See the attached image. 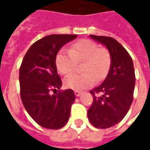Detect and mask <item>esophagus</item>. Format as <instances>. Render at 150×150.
Segmentation results:
<instances>
[{"instance_id":"1","label":"esophagus","mask_w":150,"mask_h":150,"mask_svg":"<svg viewBox=\"0 0 150 150\" xmlns=\"http://www.w3.org/2000/svg\"><path fill=\"white\" fill-rule=\"evenodd\" d=\"M75 96H80V95H81V92H80V91H75Z\"/></svg>"}]
</instances>
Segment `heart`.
<instances>
[{
  "label": "heart",
  "mask_w": 150,
  "mask_h": 150,
  "mask_svg": "<svg viewBox=\"0 0 150 150\" xmlns=\"http://www.w3.org/2000/svg\"><path fill=\"white\" fill-rule=\"evenodd\" d=\"M82 61H84L83 71L85 73L68 75L64 79L66 88L82 91L93 86L96 78L100 80L107 74L110 66V56L106 50L100 48L95 42L83 39L73 43L70 50H59L55 59L57 69L62 75L74 71L77 62Z\"/></svg>",
  "instance_id": "heart-1"
}]
</instances>
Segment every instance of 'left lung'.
<instances>
[{
    "label": "left lung",
    "instance_id": "8db88e82",
    "mask_svg": "<svg viewBox=\"0 0 150 150\" xmlns=\"http://www.w3.org/2000/svg\"><path fill=\"white\" fill-rule=\"evenodd\" d=\"M90 38L106 46L111 59L110 68L100 86L90 91L93 103L88 111L92 125L107 129L116 125L125 116L133 99L135 71L132 58L116 39L105 36ZM96 93L102 94L96 97Z\"/></svg>",
    "mask_w": 150,
    "mask_h": 150
}]
</instances>
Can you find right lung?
<instances>
[{"mask_svg": "<svg viewBox=\"0 0 150 150\" xmlns=\"http://www.w3.org/2000/svg\"><path fill=\"white\" fill-rule=\"evenodd\" d=\"M77 35L51 34L34 42L28 50L19 71L21 101L34 121L46 129H59L68 121L75 100L71 89L59 91L62 80L55 59L65 44Z\"/></svg>", "mask_w": 150, "mask_h": 150, "instance_id": "1", "label": "right lung"}]
</instances>
